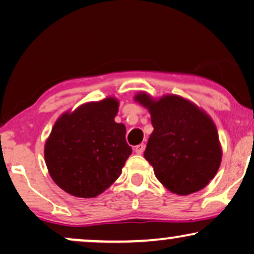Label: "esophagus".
I'll return each instance as SVG.
<instances>
[{
	"label": "esophagus",
	"instance_id": "esophagus-1",
	"mask_svg": "<svg viewBox=\"0 0 254 254\" xmlns=\"http://www.w3.org/2000/svg\"><path fill=\"white\" fill-rule=\"evenodd\" d=\"M144 150H145V144L144 143L137 145V146L134 147V152H136L137 154H141L144 152Z\"/></svg>",
	"mask_w": 254,
	"mask_h": 254
}]
</instances>
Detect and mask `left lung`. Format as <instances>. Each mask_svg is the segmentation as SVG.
Wrapping results in <instances>:
<instances>
[{
    "label": "left lung",
    "mask_w": 254,
    "mask_h": 254,
    "mask_svg": "<svg viewBox=\"0 0 254 254\" xmlns=\"http://www.w3.org/2000/svg\"><path fill=\"white\" fill-rule=\"evenodd\" d=\"M134 100L147 108L154 130L144 157L159 181L178 195L201 190L217 173L222 148L210 117L178 95L153 100L146 93Z\"/></svg>",
    "instance_id": "left-lung-1"
}]
</instances>
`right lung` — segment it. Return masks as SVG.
Instances as JSON below:
<instances>
[{"label":"right lung","instance_id":"obj_1","mask_svg":"<svg viewBox=\"0 0 254 254\" xmlns=\"http://www.w3.org/2000/svg\"><path fill=\"white\" fill-rule=\"evenodd\" d=\"M118 101L107 97L63 114L45 144L53 181L76 197H95L117 180L132 148L125 125L116 123Z\"/></svg>","mask_w":254,"mask_h":254}]
</instances>
